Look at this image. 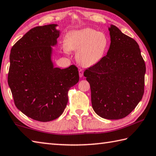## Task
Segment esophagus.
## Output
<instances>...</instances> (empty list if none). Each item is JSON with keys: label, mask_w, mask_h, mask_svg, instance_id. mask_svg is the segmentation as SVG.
Returning <instances> with one entry per match:
<instances>
[{"label": "esophagus", "mask_w": 156, "mask_h": 156, "mask_svg": "<svg viewBox=\"0 0 156 156\" xmlns=\"http://www.w3.org/2000/svg\"><path fill=\"white\" fill-rule=\"evenodd\" d=\"M79 76H80V78H82V76H83V70L82 69L79 70Z\"/></svg>", "instance_id": "esophagus-1"}]
</instances>
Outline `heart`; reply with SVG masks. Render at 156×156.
Masks as SVG:
<instances>
[{"label": "heart", "mask_w": 156, "mask_h": 156, "mask_svg": "<svg viewBox=\"0 0 156 156\" xmlns=\"http://www.w3.org/2000/svg\"><path fill=\"white\" fill-rule=\"evenodd\" d=\"M108 43L104 33L89 27L70 32L65 38L66 49L77 51L76 59L85 67L92 66L102 59Z\"/></svg>", "instance_id": "b5f03b06"}]
</instances>
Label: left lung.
I'll return each instance as SVG.
<instances>
[{
  "label": "left lung",
  "instance_id": "obj_1",
  "mask_svg": "<svg viewBox=\"0 0 156 156\" xmlns=\"http://www.w3.org/2000/svg\"><path fill=\"white\" fill-rule=\"evenodd\" d=\"M111 43L108 53L85 70L94 112L103 118L127 116L144 93L145 62L137 42L116 26L109 27Z\"/></svg>",
  "mask_w": 156,
  "mask_h": 156
}]
</instances>
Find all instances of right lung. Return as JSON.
<instances>
[{"label": "right lung", "instance_id": "right-lung-1", "mask_svg": "<svg viewBox=\"0 0 156 156\" xmlns=\"http://www.w3.org/2000/svg\"><path fill=\"white\" fill-rule=\"evenodd\" d=\"M57 24L37 26L27 32L10 53L8 84L17 108L40 122L59 118L68 101V90L79 81L78 68H55L51 56L57 43Z\"/></svg>", "mask_w": 156, "mask_h": 156}]
</instances>
